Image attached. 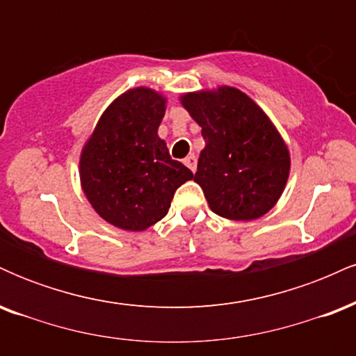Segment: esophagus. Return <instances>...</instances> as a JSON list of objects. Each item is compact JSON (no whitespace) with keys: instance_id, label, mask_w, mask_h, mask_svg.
Returning <instances> with one entry per match:
<instances>
[{"instance_id":"esophagus-1","label":"esophagus","mask_w":356,"mask_h":356,"mask_svg":"<svg viewBox=\"0 0 356 356\" xmlns=\"http://www.w3.org/2000/svg\"><path fill=\"white\" fill-rule=\"evenodd\" d=\"M184 164H186L192 172H195V169H197V159H195V155H187L186 159H184Z\"/></svg>"}]
</instances>
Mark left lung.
I'll list each match as a JSON object with an SVG mask.
<instances>
[{
	"label": "left lung",
	"instance_id": "left-lung-1",
	"mask_svg": "<svg viewBox=\"0 0 356 356\" xmlns=\"http://www.w3.org/2000/svg\"><path fill=\"white\" fill-rule=\"evenodd\" d=\"M201 125L194 181L211 211L231 220H252L275 207L289 177V150L264 110L239 88L218 87L181 95Z\"/></svg>",
	"mask_w": 356,
	"mask_h": 356
}]
</instances>
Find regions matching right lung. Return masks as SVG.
I'll return each mask as SVG.
<instances>
[{
	"instance_id": "add662e5",
	"label": "right lung",
	"mask_w": 356,
	"mask_h": 356,
	"mask_svg": "<svg viewBox=\"0 0 356 356\" xmlns=\"http://www.w3.org/2000/svg\"><path fill=\"white\" fill-rule=\"evenodd\" d=\"M165 97L130 88L105 108L80 154V182L102 219L124 231H145L165 218L175 191L192 172L172 161L157 130Z\"/></svg>"
}]
</instances>
